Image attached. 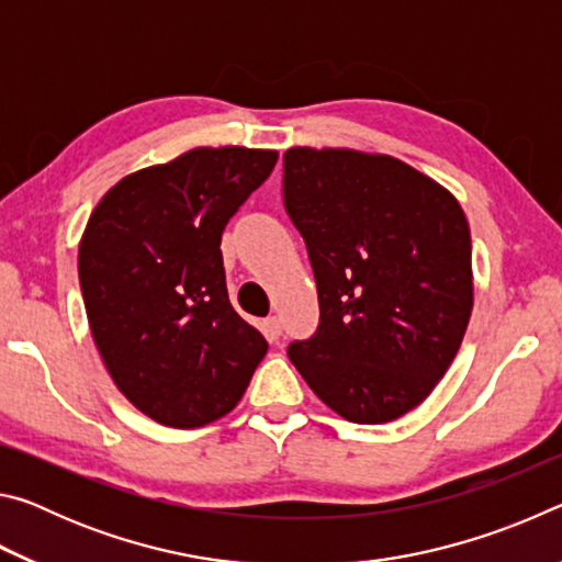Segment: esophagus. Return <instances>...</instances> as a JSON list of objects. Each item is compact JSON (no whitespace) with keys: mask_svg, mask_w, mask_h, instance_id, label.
<instances>
[{"mask_svg":"<svg viewBox=\"0 0 562 562\" xmlns=\"http://www.w3.org/2000/svg\"><path fill=\"white\" fill-rule=\"evenodd\" d=\"M262 331H265V337H268L270 341H278L280 335H282L280 319H278V317H268V319H265V322H262Z\"/></svg>","mask_w":562,"mask_h":562,"instance_id":"1","label":"esophagus"}]
</instances>
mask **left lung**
Instances as JSON below:
<instances>
[{
    "label": "left lung",
    "instance_id": "obj_1",
    "mask_svg": "<svg viewBox=\"0 0 562 562\" xmlns=\"http://www.w3.org/2000/svg\"><path fill=\"white\" fill-rule=\"evenodd\" d=\"M282 183L319 297V327L290 361L347 422H394L434 392L469 327V221L443 186L384 154L290 148Z\"/></svg>",
    "mask_w": 562,
    "mask_h": 562
}]
</instances>
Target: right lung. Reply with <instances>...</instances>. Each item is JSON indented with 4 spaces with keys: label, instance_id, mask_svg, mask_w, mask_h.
<instances>
[{
    "label": "right lung",
    "instance_id": "add662e5",
    "mask_svg": "<svg viewBox=\"0 0 562 562\" xmlns=\"http://www.w3.org/2000/svg\"><path fill=\"white\" fill-rule=\"evenodd\" d=\"M278 150L190 148L113 186L79 243L91 337L113 384L154 422L231 414L268 341L227 297L221 237Z\"/></svg>",
    "mask_w": 562,
    "mask_h": 562
}]
</instances>
